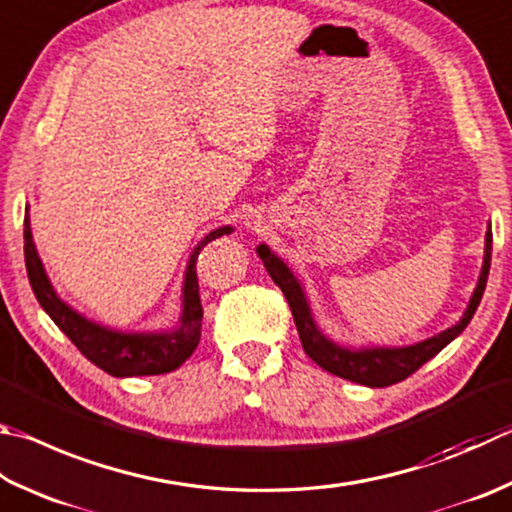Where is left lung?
<instances>
[{"mask_svg":"<svg viewBox=\"0 0 512 512\" xmlns=\"http://www.w3.org/2000/svg\"><path fill=\"white\" fill-rule=\"evenodd\" d=\"M257 255L264 262L268 275L273 277V282L280 286L282 293L286 295L306 356H309L313 362H318L324 371H329L333 376L351 380V383H358L365 387H387V385L401 383V380L414 374L418 367L425 365L430 358H434L443 347H448L454 338H459L461 331L470 324L472 315H475L483 297V291H486V282L490 273V255H492V228L488 224L486 244H483L481 273H479L475 291L470 295L466 311L461 315V320L445 331L436 333L432 338H425L421 342H414V345H405V347L340 345V342L329 338L327 333L320 329V324L315 322L309 295H306V288L300 277L293 273V268L288 266L280 255H275L266 244L257 246Z\"/></svg>","mask_w":512,"mask_h":512,"instance_id":"obj_1","label":"left lung"}]
</instances>
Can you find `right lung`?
I'll list each match as a JSON object with an SVG mask.
<instances>
[{"mask_svg":"<svg viewBox=\"0 0 512 512\" xmlns=\"http://www.w3.org/2000/svg\"><path fill=\"white\" fill-rule=\"evenodd\" d=\"M232 226H219L210 230L197 246L192 248L185 264L183 286H181V315L174 327L161 331H120L105 327L78 313L73 306L62 300L55 291L46 268L37 255L29 206L24 210V259L26 273L33 293L46 315L58 324L60 331L73 345L80 349L82 356L94 362L96 367L107 371L109 376L129 378V376H156L179 369L188 360L201 340V297L197 282V257L201 248L212 239L230 235Z\"/></svg>","mask_w":512,"mask_h":512,"instance_id":"obj_1","label":"right lung"}]
</instances>
